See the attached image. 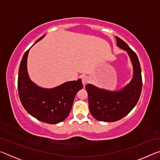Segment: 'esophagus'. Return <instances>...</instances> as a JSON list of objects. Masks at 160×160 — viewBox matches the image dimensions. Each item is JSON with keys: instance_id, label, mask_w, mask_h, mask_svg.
Listing matches in <instances>:
<instances>
[{"instance_id": "1", "label": "esophagus", "mask_w": 160, "mask_h": 160, "mask_svg": "<svg viewBox=\"0 0 160 160\" xmlns=\"http://www.w3.org/2000/svg\"><path fill=\"white\" fill-rule=\"evenodd\" d=\"M89 81H90V78L87 76H83L82 77V82L83 84V85L85 86L87 83H88Z\"/></svg>"}]
</instances>
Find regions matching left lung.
I'll return each instance as SVG.
<instances>
[{
	"mask_svg": "<svg viewBox=\"0 0 160 160\" xmlns=\"http://www.w3.org/2000/svg\"><path fill=\"white\" fill-rule=\"evenodd\" d=\"M116 38L118 47L126 51L131 59L133 68L131 80L117 91L99 88L92 84L85 87L91 114L104 122H113L126 116L136 105L142 90L141 68L136 53L122 39Z\"/></svg>",
	"mask_w": 160,
	"mask_h": 160,
	"instance_id": "obj_1",
	"label": "left lung"
}]
</instances>
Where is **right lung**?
<instances>
[{
	"label": "right lung",
	"instance_id": "1",
	"mask_svg": "<svg viewBox=\"0 0 160 160\" xmlns=\"http://www.w3.org/2000/svg\"><path fill=\"white\" fill-rule=\"evenodd\" d=\"M44 37L43 35L36 41L22 58L18 72V93L22 104L29 114L44 123L56 124L68 116L76 93L83 85L80 78L53 88H42L31 80L28 71L29 51Z\"/></svg>",
	"mask_w": 160,
	"mask_h": 160
}]
</instances>
